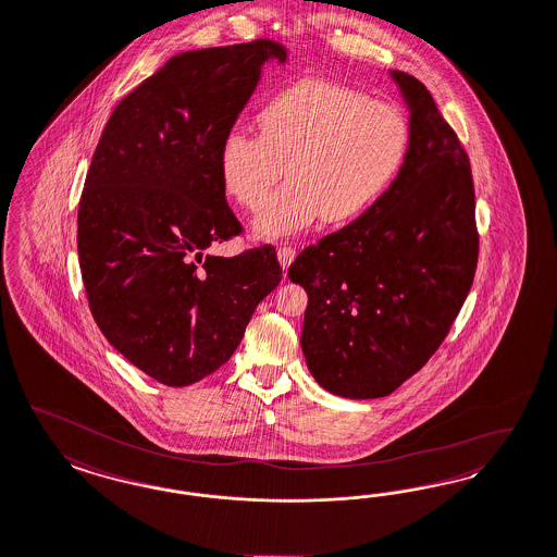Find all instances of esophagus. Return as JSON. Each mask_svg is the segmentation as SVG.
I'll return each mask as SVG.
<instances>
[{"mask_svg": "<svg viewBox=\"0 0 557 557\" xmlns=\"http://www.w3.org/2000/svg\"><path fill=\"white\" fill-rule=\"evenodd\" d=\"M277 259H280V263H282V268L288 269L292 265V261L296 259V249H292V247H280L277 250Z\"/></svg>", "mask_w": 557, "mask_h": 557, "instance_id": "1", "label": "esophagus"}]
</instances>
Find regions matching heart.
<instances>
[{"mask_svg":"<svg viewBox=\"0 0 557 557\" xmlns=\"http://www.w3.org/2000/svg\"><path fill=\"white\" fill-rule=\"evenodd\" d=\"M261 129L232 127L220 146L224 189L257 210L289 162L293 181L257 213L263 238L305 232L326 215L368 210L393 183L409 148V123L395 104L335 82L308 79L271 98Z\"/></svg>","mask_w":557,"mask_h":557,"instance_id":"obj_1","label":"heart"}]
</instances>
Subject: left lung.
<instances>
[{
	"instance_id": "obj_1",
	"label": "left lung",
	"mask_w": 557,
	"mask_h": 557,
	"mask_svg": "<svg viewBox=\"0 0 557 557\" xmlns=\"http://www.w3.org/2000/svg\"><path fill=\"white\" fill-rule=\"evenodd\" d=\"M409 148L391 187L289 265L307 289L302 351L346 399L386 397L434 356L473 286L480 234L469 156L418 77L391 72Z\"/></svg>"
}]
</instances>
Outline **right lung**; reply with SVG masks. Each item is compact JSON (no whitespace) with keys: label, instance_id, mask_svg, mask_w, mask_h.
Wrapping results in <instances>:
<instances>
[{"label":"right lung","instance_id":"1","mask_svg":"<svg viewBox=\"0 0 557 557\" xmlns=\"http://www.w3.org/2000/svg\"><path fill=\"white\" fill-rule=\"evenodd\" d=\"M280 42L174 55L116 104L86 174L77 255L98 329L135 368L187 386L231 360L277 288L273 247L213 257L243 232L226 203L220 146Z\"/></svg>","mask_w":557,"mask_h":557}]
</instances>
